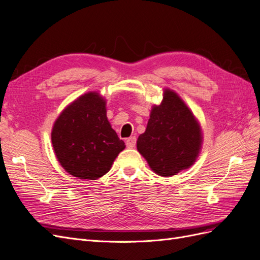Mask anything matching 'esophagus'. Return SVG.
<instances>
[{"instance_id":"obj_1","label":"esophagus","mask_w":260,"mask_h":260,"mask_svg":"<svg viewBox=\"0 0 260 260\" xmlns=\"http://www.w3.org/2000/svg\"><path fill=\"white\" fill-rule=\"evenodd\" d=\"M125 144H127V146L129 148H133L136 146L137 144V138L136 137H130L127 139V141H125Z\"/></svg>"}]
</instances>
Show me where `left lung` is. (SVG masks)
<instances>
[{
	"mask_svg": "<svg viewBox=\"0 0 260 260\" xmlns=\"http://www.w3.org/2000/svg\"><path fill=\"white\" fill-rule=\"evenodd\" d=\"M203 143L200 122L174 90L165 89L159 105H153L144 133L137 141L139 153L161 177L190 168Z\"/></svg>",
	"mask_w": 260,
	"mask_h": 260,
	"instance_id": "left-lung-1",
	"label": "left lung"
}]
</instances>
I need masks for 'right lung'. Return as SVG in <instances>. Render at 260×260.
Wrapping results in <instances>:
<instances>
[{
    "label": "right lung",
    "mask_w": 260,
    "mask_h": 260,
    "mask_svg": "<svg viewBox=\"0 0 260 260\" xmlns=\"http://www.w3.org/2000/svg\"><path fill=\"white\" fill-rule=\"evenodd\" d=\"M56 158L72 176L96 180L111 170L125 145L106 116V100L88 92L67 105L52 128Z\"/></svg>",
    "instance_id": "right-lung-1"
}]
</instances>
